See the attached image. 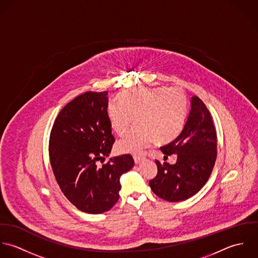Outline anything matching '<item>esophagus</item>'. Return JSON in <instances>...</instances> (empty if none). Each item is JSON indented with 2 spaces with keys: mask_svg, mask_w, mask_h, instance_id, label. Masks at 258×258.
<instances>
[{
  "mask_svg": "<svg viewBox=\"0 0 258 258\" xmlns=\"http://www.w3.org/2000/svg\"><path fill=\"white\" fill-rule=\"evenodd\" d=\"M134 159H135V162H136V163H140L142 160L145 159V157H144V156H140V155H135V156H134Z\"/></svg>",
  "mask_w": 258,
  "mask_h": 258,
  "instance_id": "1",
  "label": "esophagus"
}]
</instances>
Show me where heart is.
Here are the masks:
<instances>
[{"label": "heart", "mask_w": 258, "mask_h": 258, "mask_svg": "<svg viewBox=\"0 0 258 258\" xmlns=\"http://www.w3.org/2000/svg\"><path fill=\"white\" fill-rule=\"evenodd\" d=\"M119 103L107 105V117L112 131L123 136L128 131L133 116L135 126L117 145V151L141 155L154 141L165 144L181 132L187 113V97L178 87H142L121 92Z\"/></svg>", "instance_id": "obj_1"}]
</instances>
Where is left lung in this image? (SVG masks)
Here are the masks:
<instances>
[{
	"label": "left lung",
	"mask_w": 258,
	"mask_h": 258,
	"mask_svg": "<svg viewBox=\"0 0 258 258\" xmlns=\"http://www.w3.org/2000/svg\"><path fill=\"white\" fill-rule=\"evenodd\" d=\"M217 147L216 131L205 103L197 96L179 136L160 148L166 155L176 154L174 164L155 160L157 174L150 181L155 195L170 203L185 201L197 195L213 169Z\"/></svg>",
	"instance_id": "8db88e82"
}]
</instances>
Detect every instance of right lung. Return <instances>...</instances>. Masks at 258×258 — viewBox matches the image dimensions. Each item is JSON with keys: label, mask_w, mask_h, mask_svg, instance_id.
I'll use <instances>...</instances> for the list:
<instances>
[{"label": "right lung", "mask_w": 258, "mask_h": 258, "mask_svg": "<svg viewBox=\"0 0 258 258\" xmlns=\"http://www.w3.org/2000/svg\"><path fill=\"white\" fill-rule=\"evenodd\" d=\"M107 103V92H87L75 98L58 112L50 135V162L61 192L78 209L92 214L117 203L119 177L135 164L131 155L99 164L114 143Z\"/></svg>", "instance_id": "obj_1"}]
</instances>
